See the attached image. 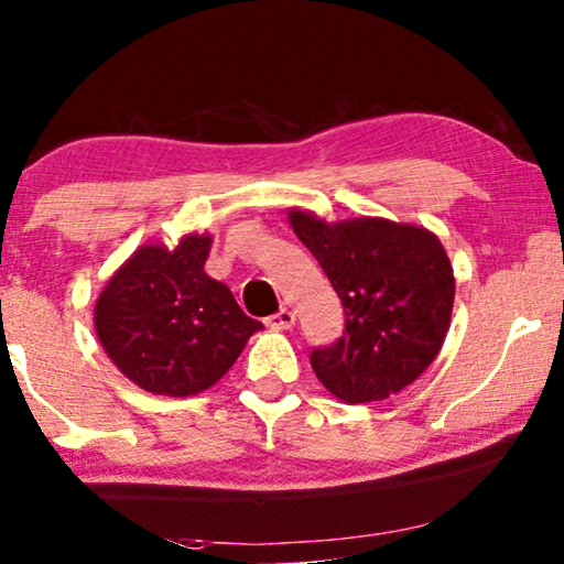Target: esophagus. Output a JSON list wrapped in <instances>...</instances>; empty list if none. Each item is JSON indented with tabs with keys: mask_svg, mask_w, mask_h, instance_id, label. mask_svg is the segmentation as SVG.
Returning a JSON list of instances; mask_svg holds the SVG:
<instances>
[{
	"mask_svg": "<svg viewBox=\"0 0 564 564\" xmlns=\"http://www.w3.org/2000/svg\"><path fill=\"white\" fill-rule=\"evenodd\" d=\"M265 324H268V327H271V329H291L293 324H296V314H293L291 308H281L279 314L268 316Z\"/></svg>",
	"mask_w": 564,
	"mask_h": 564,
	"instance_id": "1",
	"label": "esophagus"
}]
</instances>
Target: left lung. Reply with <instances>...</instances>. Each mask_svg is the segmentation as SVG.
Here are the masks:
<instances>
[{"mask_svg":"<svg viewBox=\"0 0 564 564\" xmlns=\"http://www.w3.org/2000/svg\"><path fill=\"white\" fill-rule=\"evenodd\" d=\"M289 225L345 306V335L312 352L322 386L345 403H368L414 383L440 355L455 304L440 237L411 221H327L299 206Z\"/></svg>","mask_w":564,"mask_h":564,"instance_id":"left-lung-1","label":"left lung"}]
</instances>
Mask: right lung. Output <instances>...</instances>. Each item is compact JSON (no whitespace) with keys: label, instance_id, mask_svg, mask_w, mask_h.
I'll use <instances>...</instances> for the list:
<instances>
[{"label":"right lung","instance_id":"add662e5","mask_svg":"<svg viewBox=\"0 0 564 564\" xmlns=\"http://www.w3.org/2000/svg\"><path fill=\"white\" fill-rule=\"evenodd\" d=\"M212 242L209 232H188L176 248L140 245L94 304L101 347L142 391L171 399L206 391L263 329L206 275Z\"/></svg>","mask_w":564,"mask_h":564}]
</instances>
